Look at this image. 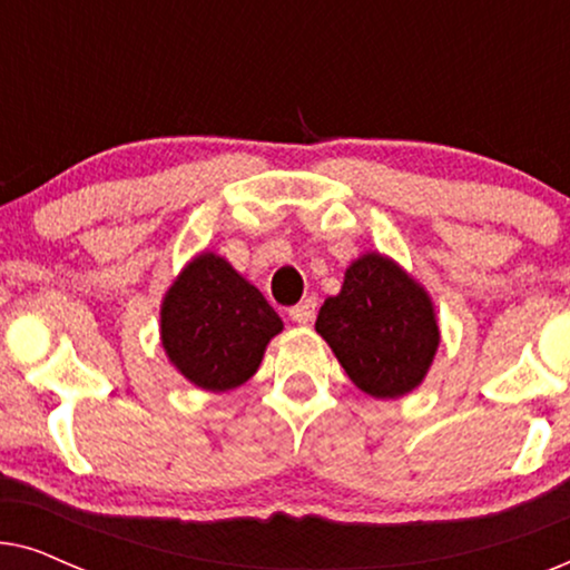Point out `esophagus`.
I'll use <instances>...</instances> for the list:
<instances>
[{
    "mask_svg": "<svg viewBox=\"0 0 570 570\" xmlns=\"http://www.w3.org/2000/svg\"><path fill=\"white\" fill-rule=\"evenodd\" d=\"M316 316V298H303L298 306L291 308V318L295 324H308Z\"/></svg>",
    "mask_w": 570,
    "mask_h": 570,
    "instance_id": "esophagus-1",
    "label": "esophagus"
}]
</instances>
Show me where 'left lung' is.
<instances>
[{
  "label": "left lung",
  "instance_id": "1",
  "mask_svg": "<svg viewBox=\"0 0 570 570\" xmlns=\"http://www.w3.org/2000/svg\"><path fill=\"white\" fill-rule=\"evenodd\" d=\"M316 332L353 384L376 400L412 392L439 350L431 298L381 254L353 262L340 295L318 311Z\"/></svg>",
  "mask_w": 570,
  "mask_h": 570
}]
</instances>
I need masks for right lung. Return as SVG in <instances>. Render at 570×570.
<instances>
[{
	"label": "right lung",
	"instance_id": "add662e5",
	"mask_svg": "<svg viewBox=\"0 0 570 570\" xmlns=\"http://www.w3.org/2000/svg\"><path fill=\"white\" fill-rule=\"evenodd\" d=\"M279 330L283 322L264 295L215 254L189 262L160 311L170 363L207 392H228L252 379Z\"/></svg>",
	"mask_w": 570,
	"mask_h": 570
}]
</instances>
